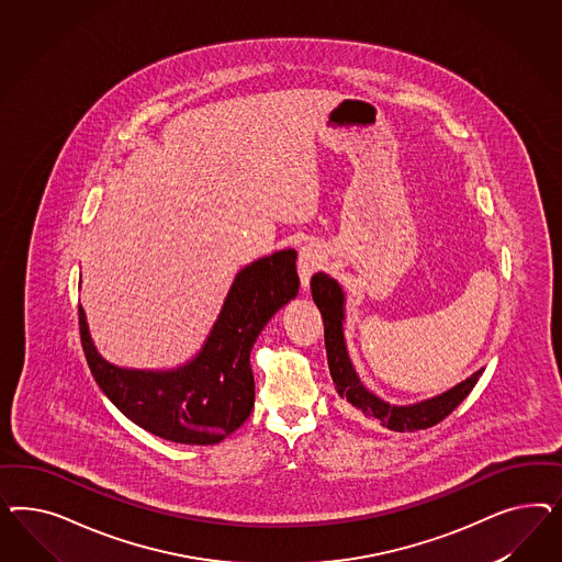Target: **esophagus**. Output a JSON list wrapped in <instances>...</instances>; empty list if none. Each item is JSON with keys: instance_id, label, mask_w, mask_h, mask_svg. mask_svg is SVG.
Here are the masks:
<instances>
[{"instance_id": "obj_1", "label": "esophagus", "mask_w": 562, "mask_h": 562, "mask_svg": "<svg viewBox=\"0 0 562 562\" xmlns=\"http://www.w3.org/2000/svg\"><path fill=\"white\" fill-rule=\"evenodd\" d=\"M324 249L315 243H306L305 247H301L299 251V276H301V284L308 286L311 276L317 272L324 266Z\"/></svg>"}]
</instances>
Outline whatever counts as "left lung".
<instances>
[{
  "mask_svg": "<svg viewBox=\"0 0 562 562\" xmlns=\"http://www.w3.org/2000/svg\"><path fill=\"white\" fill-rule=\"evenodd\" d=\"M311 292H313L315 305L322 311V317H324L327 364H329V374L334 379L336 392L340 393L341 400L352 404V408L357 409L358 414L390 430L414 432V430H425L430 426L439 425L442 418H447L468 397V393L474 390L480 374L484 371L480 369L472 376H468L465 381H461L456 387L437 397L409 404V406H393L362 385L352 367V360L348 357L346 341H344V325H341L344 324V292L340 284L327 273H315L311 278Z\"/></svg>",
  "mask_w": 562,
  "mask_h": 562,
  "instance_id": "obj_1",
  "label": "left lung"
}]
</instances>
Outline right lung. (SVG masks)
Instances as JSON below:
<instances>
[{
    "instance_id": "add662e5",
    "label": "right lung",
    "mask_w": 562,
    "mask_h": 562,
    "mask_svg": "<svg viewBox=\"0 0 562 562\" xmlns=\"http://www.w3.org/2000/svg\"><path fill=\"white\" fill-rule=\"evenodd\" d=\"M296 251L261 257L237 273L198 357L172 371L121 369L97 352L78 306L88 367L102 393L134 425L160 439L214 445L243 425L256 402L249 355L263 325L299 292Z\"/></svg>"
}]
</instances>
